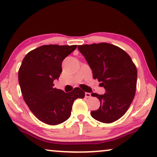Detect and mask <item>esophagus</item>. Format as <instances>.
<instances>
[{
	"instance_id": "esophagus-1",
	"label": "esophagus",
	"mask_w": 157,
	"mask_h": 157,
	"mask_svg": "<svg viewBox=\"0 0 157 157\" xmlns=\"http://www.w3.org/2000/svg\"><path fill=\"white\" fill-rule=\"evenodd\" d=\"M85 97H86V98H90V97H91V94L89 93V92H86V93H85Z\"/></svg>"
}]
</instances>
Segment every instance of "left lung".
Masks as SVG:
<instances>
[{
	"label": "left lung",
	"mask_w": 157,
	"mask_h": 157,
	"mask_svg": "<svg viewBox=\"0 0 157 157\" xmlns=\"http://www.w3.org/2000/svg\"><path fill=\"white\" fill-rule=\"evenodd\" d=\"M92 71L93 78L104 86V94H91L100 101L97 110L91 111L93 118L111 123L127 112L135 97L137 69L127 52L118 47L105 43L78 46Z\"/></svg>",
	"instance_id": "obj_1"
}]
</instances>
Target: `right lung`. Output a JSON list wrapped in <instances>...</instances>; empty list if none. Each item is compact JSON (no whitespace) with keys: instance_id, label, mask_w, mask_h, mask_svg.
<instances>
[{"instance_id":"1","label":"right lung","mask_w":157,"mask_h":157,"mask_svg":"<svg viewBox=\"0 0 157 157\" xmlns=\"http://www.w3.org/2000/svg\"><path fill=\"white\" fill-rule=\"evenodd\" d=\"M76 45H42L28 52L19 70V83L24 100L40 121L58 125L70 117L74 100L83 99L78 87L66 93L53 86L62 72V62Z\"/></svg>"}]
</instances>
